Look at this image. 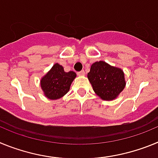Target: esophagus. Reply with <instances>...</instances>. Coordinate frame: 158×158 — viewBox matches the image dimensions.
<instances>
[{"label": "esophagus", "mask_w": 158, "mask_h": 158, "mask_svg": "<svg viewBox=\"0 0 158 158\" xmlns=\"http://www.w3.org/2000/svg\"><path fill=\"white\" fill-rule=\"evenodd\" d=\"M77 74L79 75V76H84V75L85 74V72L84 70H81V72H78Z\"/></svg>", "instance_id": "1"}]
</instances>
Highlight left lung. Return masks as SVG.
Wrapping results in <instances>:
<instances>
[{"label":"left lung","instance_id":"8db88e82","mask_svg":"<svg viewBox=\"0 0 158 158\" xmlns=\"http://www.w3.org/2000/svg\"><path fill=\"white\" fill-rule=\"evenodd\" d=\"M88 79L95 93L107 101L115 100L126 86L123 70L104 61L92 64Z\"/></svg>","mask_w":158,"mask_h":158}]
</instances>
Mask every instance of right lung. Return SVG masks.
<instances>
[{
	"instance_id": "obj_1",
	"label": "right lung",
	"mask_w": 158,
	"mask_h": 158,
	"mask_svg": "<svg viewBox=\"0 0 158 158\" xmlns=\"http://www.w3.org/2000/svg\"><path fill=\"white\" fill-rule=\"evenodd\" d=\"M73 71L65 72L62 65L54 64L50 70L40 80V86L44 96L49 100H58L65 96L76 78Z\"/></svg>"
}]
</instances>
